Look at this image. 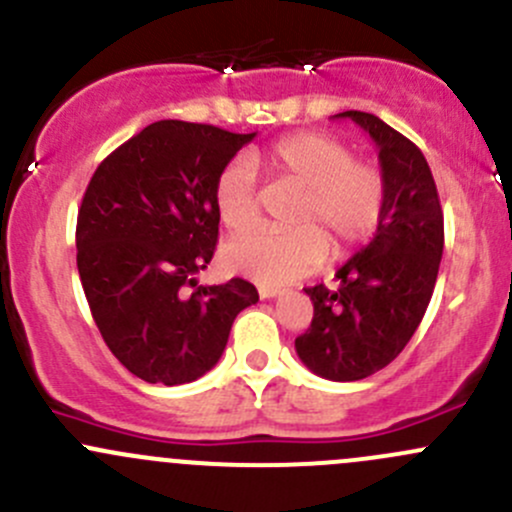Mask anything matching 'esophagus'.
<instances>
[{"label": "esophagus", "instance_id": "1", "mask_svg": "<svg viewBox=\"0 0 512 512\" xmlns=\"http://www.w3.org/2000/svg\"><path fill=\"white\" fill-rule=\"evenodd\" d=\"M257 292H260V297H262V299H272V297H277V294H280V289H275V287H265V285H262L260 289H257Z\"/></svg>", "mask_w": 512, "mask_h": 512}]
</instances>
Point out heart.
I'll return each mask as SVG.
<instances>
[{"label":"heart","mask_w":512,"mask_h":512,"mask_svg":"<svg viewBox=\"0 0 512 512\" xmlns=\"http://www.w3.org/2000/svg\"><path fill=\"white\" fill-rule=\"evenodd\" d=\"M277 180L302 190L292 225L297 230H252L227 242L225 265L265 287L287 285L317 270L327 257H347L374 237L386 210L384 170L356 160L354 148L322 131L280 138L265 153ZM218 218L230 232H242L260 218L255 165L235 158L213 185Z\"/></svg>","instance_id":"1"}]
</instances>
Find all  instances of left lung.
<instances>
[{
  "label": "left lung",
  "instance_id": "obj_1",
  "mask_svg": "<svg viewBox=\"0 0 512 512\" xmlns=\"http://www.w3.org/2000/svg\"><path fill=\"white\" fill-rule=\"evenodd\" d=\"M379 148L386 210L374 240L339 267V287H307L312 324L294 339L299 359L329 381H359L396 359L426 314L443 255L436 180L416 143L374 113L344 111Z\"/></svg>",
  "mask_w": 512,
  "mask_h": 512
}]
</instances>
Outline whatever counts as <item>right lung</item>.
I'll return each instance as SVG.
<instances>
[{
	"label": "right lung",
	"instance_id": "add662e5",
	"mask_svg": "<svg viewBox=\"0 0 512 512\" xmlns=\"http://www.w3.org/2000/svg\"><path fill=\"white\" fill-rule=\"evenodd\" d=\"M255 133L156 121L101 160L76 220V265L113 356L148 384H188L225 352L237 314L260 299L232 277L203 287L218 242L213 185Z\"/></svg>",
	"mask_w": 512,
	"mask_h": 512
}]
</instances>
